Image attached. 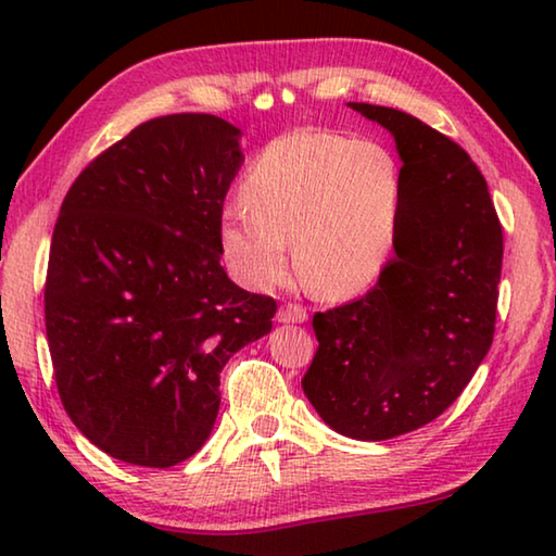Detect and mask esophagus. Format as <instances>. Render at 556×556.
<instances>
[{
	"label": "esophagus",
	"instance_id": "34e87169",
	"mask_svg": "<svg viewBox=\"0 0 556 556\" xmlns=\"http://www.w3.org/2000/svg\"><path fill=\"white\" fill-rule=\"evenodd\" d=\"M277 318L281 324H304L308 318V312L301 304H285L279 306Z\"/></svg>",
	"mask_w": 556,
	"mask_h": 556
}]
</instances>
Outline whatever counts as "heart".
I'll return each instance as SVG.
<instances>
[{
    "label": "heart",
    "mask_w": 556,
    "mask_h": 556,
    "mask_svg": "<svg viewBox=\"0 0 556 556\" xmlns=\"http://www.w3.org/2000/svg\"><path fill=\"white\" fill-rule=\"evenodd\" d=\"M223 211L220 244L232 275L255 289L287 277L294 240L301 277L316 294L370 289L397 244L404 184L388 147L326 129L271 142Z\"/></svg>",
    "instance_id": "obj_1"
}]
</instances>
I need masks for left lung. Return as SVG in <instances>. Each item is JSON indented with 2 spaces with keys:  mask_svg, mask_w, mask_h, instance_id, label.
<instances>
[{
  "mask_svg": "<svg viewBox=\"0 0 556 556\" xmlns=\"http://www.w3.org/2000/svg\"><path fill=\"white\" fill-rule=\"evenodd\" d=\"M348 105L397 142V257L363 299L314 314L318 348L301 388L338 434L384 441L448 409L491 351L503 225L454 139L402 110Z\"/></svg>",
  "mask_w": 556,
  "mask_h": 556,
  "instance_id": "obj_1",
  "label": "left lung"
}]
</instances>
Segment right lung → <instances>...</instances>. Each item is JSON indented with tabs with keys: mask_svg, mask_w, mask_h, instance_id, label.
<instances>
[{
	"mask_svg": "<svg viewBox=\"0 0 556 556\" xmlns=\"http://www.w3.org/2000/svg\"><path fill=\"white\" fill-rule=\"evenodd\" d=\"M240 129L178 112L83 168L55 220L43 287L53 378L73 425L112 458L168 468L211 437L220 370L277 301L220 267Z\"/></svg>",
	"mask_w": 556,
	"mask_h": 556,
	"instance_id": "add662e5",
	"label": "right lung"
}]
</instances>
